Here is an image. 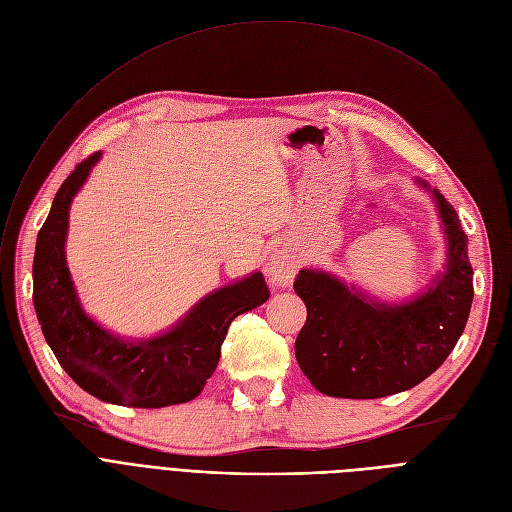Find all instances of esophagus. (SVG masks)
<instances>
[{
	"mask_svg": "<svg viewBox=\"0 0 512 512\" xmlns=\"http://www.w3.org/2000/svg\"><path fill=\"white\" fill-rule=\"evenodd\" d=\"M300 269V260L296 256H291L287 250H277L269 264H266V275H269V281L277 287H287L291 281L296 279Z\"/></svg>",
	"mask_w": 512,
	"mask_h": 512,
	"instance_id": "1",
	"label": "esophagus"
}]
</instances>
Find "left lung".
<instances>
[{
    "mask_svg": "<svg viewBox=\"0 0 512 512\" xmlns=\"http://www.w3.org/2000/svg\"><path fill=\"white\" fill-rule=\"evenodd\" d=\"M417 183L435 200L448 243L444 273L421 296L379 302L314 269H302L294 281L308 310L296 358L321 394L371 400L404 392L440 369L465 331L473 304L467 235L442 193Z\"/></svg>",
    "mask_w": 512,
    "mask_h": 512,
    "instance_id": "left-lung-1",
    "label": "left lung"
}]
</instances>
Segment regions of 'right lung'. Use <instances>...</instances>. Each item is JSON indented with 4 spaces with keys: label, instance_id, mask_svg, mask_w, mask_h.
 I'll return each mask as SVG.
<instances>
[{
    "label": "right lung",
    "instance_id": "1",
    "mask_svg": "<svg viewBox=\"0 0 512 512\" xmlns=\"http://www.w3.org/2000/svg\"><path fill=\"white\" fill-rule=\"evenodd\" d=\"M102 152L66 177L37 235L33 304L45 342L60 367L87 394L108 404L162 408L198 398L212 377L235 316L269 300L262 273L212 291L183 319L156 337L123 339L83 310L66 266L68 210Z\"/></svg>",
    "mask_w": 512,
    "mask_h": 512
}]
</instances>
